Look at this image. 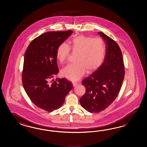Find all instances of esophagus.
<instances>
[{
  "instance_id": "34e87169",
  "label": "esophagus",
  "mask_w": 147,
  "mask_h": 147,
  "mask_svg": "<svg viewBox=\"0 0 147 147\" xmlns=\"http://www.w3.org/2000/svg\"><path fill=\"white\" fill-rule=\"evenodd\" d=\"M72 84H73L74 86H77L78 84V83H77V82H73Z\"/></svg>"
}]
</instances>
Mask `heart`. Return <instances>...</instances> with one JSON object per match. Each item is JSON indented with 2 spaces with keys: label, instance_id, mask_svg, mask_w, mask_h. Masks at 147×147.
I'll return each instance as SVG.
<instances>
[{
  "label": "heart",
  "instance_id": "heart-1",
  "mask_svg": "<svg viewBox=\"0 0 147 147\" xmlns=\"http://www.w3.org/2000/svg\"><path fill=\"white\" fill-rule=\"evenodd\" d=\"M77 53L75 63L70 64L64 67L61 74L67 80L76 81L84 75L85 71L90 74L101 65L105 58L106 44L101 38H91L80 35L72 38L69 46L65 43H61L56 50V57L61 63L67 59L70 53Z\"/></svg>",
  "mask_w": 147,
  "mask_h": 147
}]
</instances>
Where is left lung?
<instances>
[{
    "label": "left lung",
    "mask_w": 147,
    "mask_h": 147,
    "mask_svg": "<svg viewBox=\"0 0 147 147\" xmlns=\"http://www.w3.org/2000/svg\"><path fill=\"white\" fill-rule=\"evenodd\" d=\"M106 44L104 62L82 81L86 89L80 104L87 111L99 113L107 109L117 97L125 76L121 49L117 42L106 34L98 32Z\"/></svg>",
    "instance_id": "left-lung-1"
}]
</instances>
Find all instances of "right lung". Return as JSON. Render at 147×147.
Masks as SVG:
<instances>
[{
    "label": "right lung",
    "instance_id": "right-lung-1",
    "mask_svg": "<svg viewBox=\"0 0 147 147\" xmlns=\"http://www.w3.org/2000/svg\"><path fill=\"white\" fill-rule=\"evenodd\" d=\"M72 33L46 32L34 38L26 51L22 75L24 88L33 104L47 112L61 107L72 88L71 82L65 78L54 80L59 72L57 48Z\"/></svg>",
    "mask_w": 147,
    "mask_h": 147
}]
</instances>
